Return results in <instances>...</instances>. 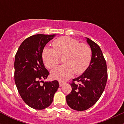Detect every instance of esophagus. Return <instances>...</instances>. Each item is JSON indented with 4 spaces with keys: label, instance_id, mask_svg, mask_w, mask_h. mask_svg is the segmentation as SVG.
Listing matches in <instances>:
<instances>
[{
    "label": "esophagus",
    "instance_id": "34e87169",
    "mask_svg": "<svg viewBox=\"0 0 124 124\" xmlns=\"http://www.w3.org/2000/svg\"><path fill=\"white\" fill-rule=\"evenodd\" d=\"M59 86H62L63 85V84H64V82H61V81H59Z\"/></svg>",
    "mask_w": 124,
    "mask_h": 124
}]
</instances>
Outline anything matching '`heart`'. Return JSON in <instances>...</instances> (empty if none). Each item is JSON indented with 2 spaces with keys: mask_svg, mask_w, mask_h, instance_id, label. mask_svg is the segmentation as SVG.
Returning a JSON list of instances; mask_svg holds the SVG:
<instances>
[{
  "mask_svg": "<svg viewBox=\"0 0 124 124\" xmlns=\"http://www.w3.org/2000/svg\"><path fill=\"white\" fill-rule=\"evenodd\" d=\"M53 48H45L42 52V59L49 69L59 64L60 58H63L64 65L52 72V76L60 81L69 79L74 73L80 75L87 69L91 62L92 51L88 44L80 43L77 39L63 37L55 39Z\"/></svg>",
  "mask_w": 124,
  "mask_h": 124,
  "instance_id": "b5f03b06",
  "label": "heart"
}]
</instances>
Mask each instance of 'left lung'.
Wrapping results in <instances>:
<instances>
[{
    "instance_id": "obj_1",
    "label": "left lung",
    "mask_w": 124,
    "mask_h": 124,
    "mask_svg": "<svg viewBox=\"0 0 124 124\" xmlns=\"http://www.w3.org/2000/svg\"><path fill=\"white\" fill-rule=\"evenodd\" d=\"M92 51L91 62L81 76L70 83L72 91L66 97L68 105L77 111L87 109L99 100L103 94L107 80L106 61L100 48L96 42L87 38ZM75 81L79 82L76 84Z\"/></svg>"
}]
</instances>
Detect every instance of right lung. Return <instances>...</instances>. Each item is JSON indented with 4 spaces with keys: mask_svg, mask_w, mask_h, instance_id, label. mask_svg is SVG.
I'll return each instance as SVG.
<instances>
[{
    "mask_svg": "<svg viewBox=\"0 0 124 124\" xmlns=\"http://www.w3.org/2000/svg\"><path fill=\"white\" fill-rule=\"evenodd\" d=\"M54 36L29 37L21 43L15 55L14 76L17 89L24 101L35 109L50 106L59 86L57 80L43 82L49 73L43 63L42 51Z\"/></svg>",
    "mask_w": 124,
    "mask_h": 124,
    "instance_id": "obj_1",
    "label": "right lung"
}]
</instances>
